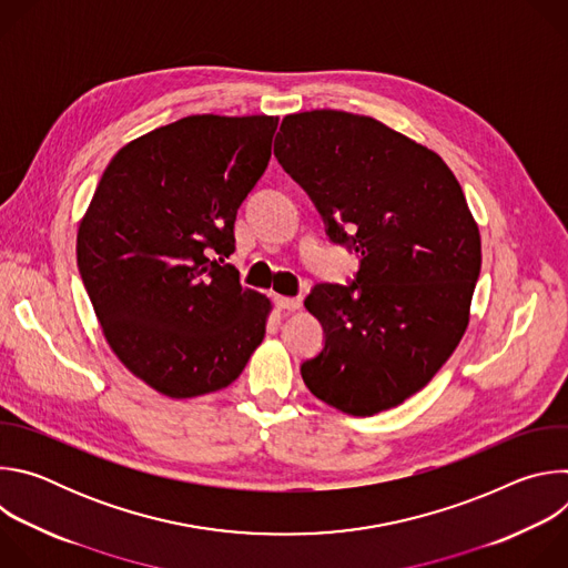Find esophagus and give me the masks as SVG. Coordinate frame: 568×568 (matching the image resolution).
<instances>
[{"label": "esophagus", "instance_id": "34e87169", "mask_svg": "<svg viewBox=\"0 0 568 568\" xmlns=\"http://www.w3.org/2000/svg\"><path fill=\"white\" fill-rule=\"evenodd\" d=\"M274 303H276V307L283 310V312H294V310L301 307V298H298V296H281V294H276V296H274Z\"/></svg>", "mask_w": 568, "mask_h": 568}]
</instances>
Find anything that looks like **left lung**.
Returning a JSON list of instances; mask_svg holds the SVG:
<instances>
[{
  "label": "left lung",
  "mask_w": 568,
  "mask_h": 568,
  "mask_svg": "<svg viewBox=\"0 0 568 568\" xmlns=\"http://www.w3.org/2000/svg\"><path fill=\"white\" fill-rule=\"evenodd\" d=\"M274 154L337 245L359 256L353 283L305 298L326 333L301 364L305 386L348 416L402 404L440 371L469 323L480 235L445 161L351 112L287 114Z\"/></svg>",
  "instance_id": "1"
}]
</instances>
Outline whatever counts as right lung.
I'll return each mask as SVG.
<instances>
[{"mask_svg": "<svg viewBox=\"0 0 568 568\" xmlns=\"http://www.w3.org/2000/svg\"><path fill=\"white\" fill-rule=\"evenodd\" d=\"M278 116L195 114L108 164L75 237L78 272L121 364L173 399L229 386L272 303L242 290L233 222L263 178Z\"/></svg>", "mask_w": 568, "mask_h": 568, "instance_id": "add662e5", "label": "right lung"}]
</instances>
